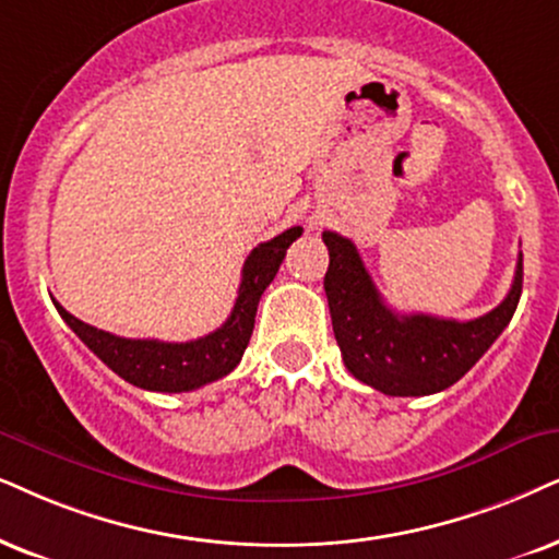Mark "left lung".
<instances>
[{"mask_svg":"<svg viewBox=\"0 0 559 559\" xmlns=\"http://www.w3.org/2000/svg\"><path fill=\"white\" fill-rule=\"evenodd\" d=\"M322 239L330 252L324 294L345 369L390 397H423L456 384L498 341L519 307L521 255L506 299L477 320L459 322L394 312L373 286L356 245L335 231H322Z\"/></svg>","mask_w":559,"mask_h":559,"instance_id":"obj_1","label":"left lung"}]
</instances>
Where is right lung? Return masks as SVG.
Here are the masks:
<instances>
[{
	"label": "right lung",
	"mask_w": 559,
	"mask_h": 559,
	"mask_svg": "<svg viewBox=\"0 0 559 559\" xmlns=\"http://www.w3.org/2000/svg\"><path fill=\"white\" fill-rule=\"evenodd\" d=\"M296 237H301V227H292L284 235L260 242L247 255L235 309L222 328L198 337V341L165 343L118 337L76 320L61 304H53L63 322L80 335V341L129 384L150 392H190L227 377L239 364L247 343H250L252 328H255L260 296L271 286L281 263H284L288 245Z\"/></svg>",
	"instance_id": "obj_1"
}]
</instances>
